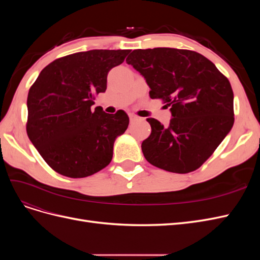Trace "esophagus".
I'll return each instance as SVG.
<instances>
[{"instance_id":"obj_1","label":"esophagus","mask_w":260,"mask_h":260,"mask_svg":"<svg viewBox=\"0 0 260 260\" xmlns=\"http://www.w3.org/2000/svg\"><path fill=\"white\" fill-rule=\"evenodd\" d=\"M139 120V117H137V116H135V115H130V122L131 123H135V122H137Z\"/></svg>"}]
</instances>
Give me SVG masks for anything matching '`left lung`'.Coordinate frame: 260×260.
I'll return each instance as SVG.
<instances>
[{
	"label": "left lung",
	"mask_w": 260,
	"mask_h": 260,
	"mask_svg": "<svg viewBox=\"0 0 260 260\" xmlns=\"http://www.w3.org/2000/svg\"><path fill=\"white\" fill-rule=\"evenodd\" d=\"M125 61L144 77L151 99L170 106L168 127L146 119L152 132L141 145L145 159L176 174L200 168L233 127L229 80L209 59L188 50H135Z\"/></svg>",
	"instance_id": "left-lung-1"
}]
</instances>
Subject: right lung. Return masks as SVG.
Returning a JSON list of instances; mask_svg holds the SVG:
<instances>
[{"instance_id":"right-lung-1","label":"right lung","mask_w":260,"mask_h":260,"mask_svg":"<svg viewBox=\"0 0 260 260\" xmlns=\"http://www.w3.org/2000/svg\"><path fill=\"white\" fill-rule=\"evenodd\" d=\"M129 50H91L58 58L46 66L31 86L27 135L42 158L58 174L84 178L105 168L116 139L129 117L107 114L94 96L107 88V74L120 65Z\"/></svg>"}]
</instances>
